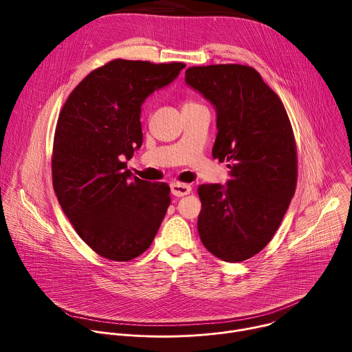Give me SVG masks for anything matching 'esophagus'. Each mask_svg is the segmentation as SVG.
Segmentation results:
<instances>
[{"label":"esophagus","mask_w":352,"mask_h":352,"mask_svg":"<svg viewBox=\"0 0 352 352\" xmlns=\"http://www.w3.org/2000/svg\"><path fill=\"white\" fill-rule=\"evenodd\" d=\"M192 188L186 184H179V182H174L171 184V193L177 197H181V196H185L188 193H190Z\"/></svg>","instance_id":"obj_1"}]
</instances>
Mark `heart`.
<instances>
[{
	"instance_id": "obj_1",
	"label": "heart",
	"mask_w": 352,
	"mask_h": 352,
	"mask_svg": "<svg viewBox=\"0 0 352 352\" xmlns=\"http://www.w3.org/2000/svg\"><path fill=\"white\" fill-rule=\"evenodd\" d=\"M190 106H197V103H195V102H185V104H184V107H190Z\"/></svg>"
}]
</instances>
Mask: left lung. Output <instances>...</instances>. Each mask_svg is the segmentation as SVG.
I'll return each instance as SVG.
<instances>
[{"mask_svg": "<svg viewBox=\"0 0 352 352\" xmlns=\"http://www.w3.org/2000/svg\"><path fill=\"white\" fill-rule=\"evenodd\" d=\"M185 82L217 113L212 155L227 162V185L197 188V231L224 262L255 256L272 241L295 193L298 162L292 126L280 97L248 65L190 67Z\"/></svg>", "mask_w": 352, "mask_h": 352, "instance_id": "8db88e82", "label": "left lung"}]
</instances>
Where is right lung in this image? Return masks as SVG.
<instances>
[{
    "label": "right lung",
    "instance_id": "add662e5",
    "mask_svg": "<svg viewBox=\"0 0 352 352\" xmlns=\"http://www.w3.org/2000/svg\"><path fill=\"white\" fill-rule=\"evenodd\" d=\"M184 63L113 60L68 96L53 146V186L78 235L96 254L128 262L152 245L170 206V186L126 170L143 133L140 107Z\"/></svg>",
    "mask_w": 352,
    "mask_h": 352
}]
</instances>
